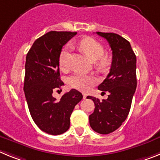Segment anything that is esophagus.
<instances>
[{
    "label": "esophagus",
    "instance_id": "1",
    "mask_svg": "<svg viewBox=\"0 0 160 160\" xmlns=\"http://www.w3.org/2000/svg\"><path fill=\"white\" fill-rule=\"evenodd\" d=\"M87 94H83V98H84V99H85V98H87Z\"/></svg>",
    "mask_w": 160,
    "mask_h": 160
}]
</instances>
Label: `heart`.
Returning <instances> with one entry per match:
<instances>
[{
	"label": "heart",
	"instance_id": "1",
	"mask_svg": "<svg viewBox=\"0 0 160 160\" xmlns=\"http://www.w3.org/2000/svg\"><path fill=\"white\" fill-rule=\"evenodd\" d=\"M77 46L87 57L92 61H96V66L102 70H107L111 65L112 59L107 53L104 54L102 44L90 37H87L79 41ZM70 58V48L66 46L60 53L58 65L61 70L67 69ZM96 80L93 76L86 75L81 73H75L67 78V84L70 88L80 91H87L95 83Z\"/></svg>",
	"mask_w": 160,
	"mask_h": 160
}]
</instances>
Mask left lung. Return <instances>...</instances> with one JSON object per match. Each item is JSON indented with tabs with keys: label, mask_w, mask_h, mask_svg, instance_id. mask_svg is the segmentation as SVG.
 <instances>
[{
	"label": "left lung",
	"mask_w": 160,
	"mask_h": 160,
	"mask_svg": "<svg viewBox=\"0 0 160 160\" xmlns=\"http://www.w3.org/2000/svg\"><path fill=\"white\" fill-rule=\"evenodd\" d=\"M96 33L108 42L112 50V63L107 77L98 87L102 91H108V98L100 101L87 96L95 107L89 120L94 131L107 135L118 129L129 114L137 87L136 56L130 42L120 35L114 32Z\"/></svg>",
	"instance_id": "8db88e82"
}]
</instances>
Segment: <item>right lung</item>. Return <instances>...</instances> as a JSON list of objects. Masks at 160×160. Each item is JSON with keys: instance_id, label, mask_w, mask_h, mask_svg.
<instances>
[{"instance_id": "obj_1", "label": "right lung", "mask_w": 160, "mask_h": 160, "mask_svg": "<svg viewBox=\"0 0 160 160\" xmlns=\"http://www.w3.org/2000/svg\"><path fill=\"white\" fill-rule=\"evenodd\" d=\"M76 34L50 31L38 38L26 55L24 92L28 107L36 125L49 135H61L69 129L70 115L82 98L73 89L59 101L52 95L64 85L58 65L62 46Z\"/></svg>"}]
</instances>
